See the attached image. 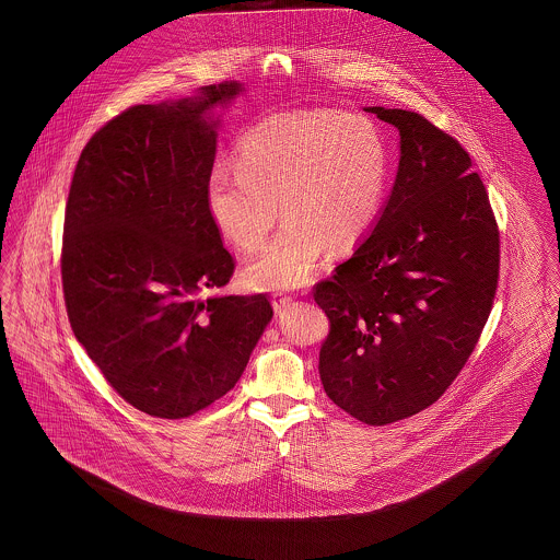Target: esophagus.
I'll return each mask as SVG.
<instances>
[{
  "mask_svg": "<svg viewBox=\"0 0 560 560\" xmlns=\"http://www.w3.org/2000/svg\"><path fill=\"white\" fill-rule=\"evenodd\" d=\"M292 295L288 293H272V308L275 313H283L292 304Z\"/></svg>",
  "mask_w": 560,
  "mask_h": 560,
  "instance_id": "obj_1",
  "label": "esophagus"
}]
</instances>
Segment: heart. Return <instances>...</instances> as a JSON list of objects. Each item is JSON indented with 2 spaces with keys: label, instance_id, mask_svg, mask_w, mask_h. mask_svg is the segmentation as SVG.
Segmentation results:
<instances>
[{
  "label": "heart",
  "instance_id": "obj_1",
  "mask_svg": "<svg viewBox=\"0 0 560 560\" xmlns=\"http://www.w3.org/2000/svg\"><path fill=\"white\" fill-rule=\"evenodd\" d=\"M388 183V149L377 124L361 113L292 110L249 126L235 147V170L215 167L206 208L220 235L241 252L267 249L243 270L254 292L304 285L327 245L347 252L380 213Z\"/></svg>",
  "mask_w": 560,
  "mask_h": 560
}]
</instances>
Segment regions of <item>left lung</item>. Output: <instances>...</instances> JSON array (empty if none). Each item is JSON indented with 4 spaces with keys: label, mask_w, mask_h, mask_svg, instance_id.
Returning <instances> with one entry per match:
<instances>
[{
    "label": "left lung",
    "mask_w": 560,
    "mask_h": 560,
    "mask_svg": "<svg viewBox=\"0 0 560 560\" xmlns=\"http://www.w3.org/2000/svg\"><path fill=\"white\" fill-rule=\"evenodd\" d=\"M399 130V170L372 235L315 285L329 319L327 397L384 427L439 399L491 313L500 231L470 155L427 117L365 107Z\"/></svg>",
    "instance_id": "left-lung-1"
}]
</instances>
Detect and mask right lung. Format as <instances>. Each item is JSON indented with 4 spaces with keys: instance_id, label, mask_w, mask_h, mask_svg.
I'll return each instance as SVG.
<instances>
[{
    "instance_id": "1",
    "label": "right lung",
    "mask_w": 560,
    "mask_h": 560,
    "mask_svg": "<svg viewBox=\"0 0 560 560\" xmlns=\"http://www.w3.org/2000/svg\"><path fill=\"white\" fill-rule=\"evenodd\" d=\"M243 85L136 105L81 151L65 212L62 290L75 338L136 409L188 418L224 397L265 334V293L208 295L235 262L206 208L220 119Z\"/></svg>"
}]
</instances>
